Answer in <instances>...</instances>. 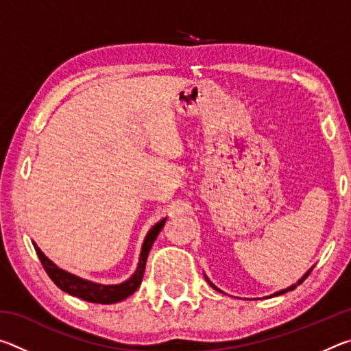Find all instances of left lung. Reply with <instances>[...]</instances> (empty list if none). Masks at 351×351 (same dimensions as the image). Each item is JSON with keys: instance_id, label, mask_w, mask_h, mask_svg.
<instances>
[{"instance_id": "obj_1", "label": "left lung", "mask_w": 351, "mask_h": 351, "mask_svg": "<svg viewBox=\"0 0 351 351\" xmlns=\"http://www.w3.org/2000/svg\"><path fill=\"white\" fill-rule=\"evenodd\" d=\"M313 271V268H310V269H308L306 272H305V274L304 276H302L300 278H299V280H297V283H294V285H291V287H288V288H285V289H280V291H277V293H274V294H271V295H268V297H276V295H280V294H285V293H288V291H293L295 287H297V285H300L302 282H304L305 280V278L308 277V276H310V272ZM204 277H206V280L207 282H209V285H210V287L213 288V289H217V291H219V293H223V291L221 289H219L218 287H215V285H213L210 280H209V277H207L206 274H204Z\"/></svg>"}]
</instances>
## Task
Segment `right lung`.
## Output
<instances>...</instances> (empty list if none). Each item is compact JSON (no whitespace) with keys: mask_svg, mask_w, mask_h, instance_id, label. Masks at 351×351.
I'll return each instance as SVG.
<instances>
[{"mask_svg":"<svg viewBox=\"0 0 351 351\" xmlns=\"http://www.w3.org/2000/svg\"><path fill=\"white\" fill-rule=\"evenodd\" d=\"M165 221H167V218L159 219V221L154 224L150 230H148L141 247L138 268H136L132 277L127 278L125 282L116 283V285L96 283V282L86 280V278H82L75 274H71V272L58 268L56 263H52V261L47 258L43 252H41V249L35 245V243H34V247L35 251H37L38 258L41 261V265H43L45 271L47 272V276H49L51 280L54 282L62 291H64V293H68L74 297H79L82 300L91 302V304H105V305L117 304V302H121L132 295L134 291L141 287L142 277H144V271H145L148 252H150L153 243L156 240L158 234L161 232Z\"/></svg>","mask_w":351,"mask_h":351,"instance_id":"add662e5","label":"right lung"}]
</instances>
